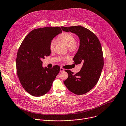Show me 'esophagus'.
<instances>
[{
	"instance_id": "esophagus-1",
	"label": "esophagus",
	"mask_w": 126,
	"mask_h": 126,
	"mask_svg": "<svg viewBox=\"0 0 126 126\" xmlns=\"http://www.w3.org/2000/svg\"><path fill=\"white\" fill-rule=\"evenodd\" d=\"M64 69H63V68H60V72H64Z\"/></svg>"
}]
</instances>
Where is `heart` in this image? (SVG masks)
<instances>
[{
	"label": "heart",
	"instance_id": "1",
	"mask_svg": "<svg viewBox=\"0 0 126 126\" xmlns=\"http://www.w3.org/2000/svg\"><path fill=\"white\" fill-rule=\"evenodd\" d=\"M57 40L66 45L70 50H74L76 47V40L75 36L69 32H63L57 38ZM55 41L52 40L49 44V49L53 50L54 48Z\"/></svg>",
	"mask_w": 126,
	"mask_h": 126
}]
</instances>
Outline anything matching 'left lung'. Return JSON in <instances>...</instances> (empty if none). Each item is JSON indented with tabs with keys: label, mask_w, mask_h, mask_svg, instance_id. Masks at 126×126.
<instances>
[{
	"label": "left lung",
	"mask_w": 126,
	"mask_h": 126,
	"mask_svg": "<svg viewBox=\"0 0 126 126\" xmlns=\"http://www.w3.org/2000/svg\"><path fill=\"white\" fill-rule=\"evenodd\" d=\"M65 32H71L79 38L80 45L75 55L74 63L82 64L80 71L76 74L66 70L68 79L64 83L69 91L77 95L84 94L97 83L104 66L102 46L98 37L89 29L80 25L63 27Z\"/></svg>",
	"instance_id": "left-lung-1"
}]
</instances>
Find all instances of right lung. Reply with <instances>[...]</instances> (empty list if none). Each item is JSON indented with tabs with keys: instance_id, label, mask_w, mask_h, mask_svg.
<instances>
[{
	"instance_id": "obj_1",
	"label": "right lung",
	"mask_w": 126,
	"mask_h": 126,
	"mask_svg": "<svg viewBox=\"0 0 126 126\" xmlns=\"http://www.w3.org/2000/svg\"><path fill=\"white\" fill-rule=\"evenodd\" d=\"M61 33L59 27L35 29L25 37L18 48L17 75L23 88L32 96L40 97L47 93L60 71L58 65L44 68L41 59L50 55V42Z\"/></svg>"
}]
</instances>
